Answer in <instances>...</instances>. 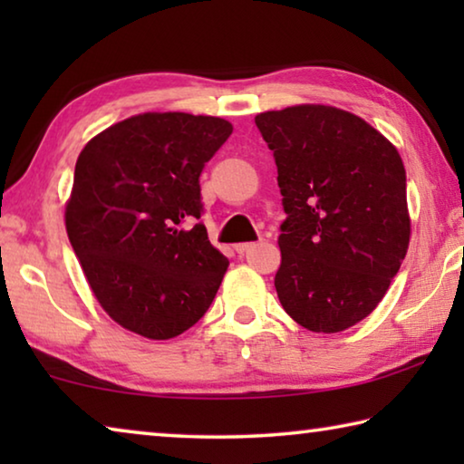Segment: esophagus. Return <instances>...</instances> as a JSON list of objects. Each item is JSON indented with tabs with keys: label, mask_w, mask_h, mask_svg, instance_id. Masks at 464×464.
I'll use <instances>...</instances> for the list:
<instances>
[{
	"label": "esophagus",
	"mask_w": 464,
	"mask_h": 464,
	"mask_svg": "<svg viewBox=\"0 0 464 464\" xmlns=\"http://www.w3.org/2000/svg\"><path fill=\"white\" fill-rule=\"evenodd\" d=\"M256 243H237V246H235V251H237V254H246V251H249L251 247H254Z\"/></svg>",
	"instance_id": "1"
}]
</instances>
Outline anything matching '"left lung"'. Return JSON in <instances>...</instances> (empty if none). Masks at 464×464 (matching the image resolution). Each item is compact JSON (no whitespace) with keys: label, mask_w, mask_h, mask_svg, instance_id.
<instances>
[{"label":"left lung","mask_w":464,"mask_h":464,"mask_svg":"<svg viewBox=\"0 0 464 464\" xmlns=\"http://www.w3.org/2000/svg\"><path fill=\"white\" fill-rule=\"evenodd\" d=\"M274 153L286 218L274 278L282 307L317 334L371 315L410 246L405 168L358 116L290 106L256 116Z\"/></svg>","instance_id":"8db88e82"}]
</instances>
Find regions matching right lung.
I'll list each match as a JSON object with an SVG mask.
<instances>
[{"instance_id":"add662e5","label":"right lung","mask_w":464,"mask_h":464,"mask_svg":"<svg viewBox=\"0 0 464 464\" xmlns=\"http://www.w3.org/2000/svg\"><path fill=\"white\" fill-rule=\"evenodd\" d=\"M231 132L215 116L147 112L77 157L69 241L98 303L129 332L169 340L213 303L229 260L200 223V174Z\"/></svg>"}]
</instances>
